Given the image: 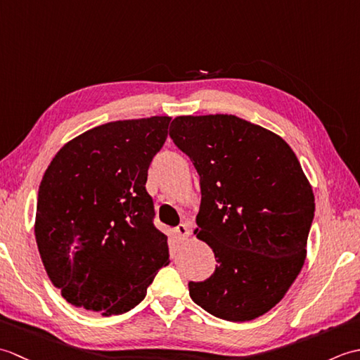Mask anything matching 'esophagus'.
I'll return each mask as SVG.
<instances>
[{
  "instance_id": "34e87169",
  "label": "esophagus",
  "mask_w": 360,
  "mask_h": 360,
  "mask_svg": "<svg viewBox=\"0 0 360 360\" xmlns=\"http://www.w3.org/2000/svg\"><path fill=\"white\" fill-rule=\"evenodd\" d=\"M176 233H178L181 240H187L190 236V229L187 224H179L178 227H176Z\"/></svg>"
}]
</instances>
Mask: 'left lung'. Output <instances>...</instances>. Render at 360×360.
I'll use <instances>...</instances> for the list:
<instances>
[{
    "label": "left lung",
    "mask_w": 360,
    "mask_h": 360,
    "mask_svg": "<svg viewBox=\"0 0 360 360\" xmlns=\"http://www.w3.org/2000/svg\"><path fill=\"white\" fill-rule=\"evenodd\" d=\"M170 137L200 174L195 235L217 258L212 277L188 283L192 300L227 322L272 309L307 259L314 193L292 148L233 114L178 116Z\"/></svg>",
    "instance_id": "obj_1"
}]
</instances>
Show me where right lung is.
<instances>
[{
	"label": "right lung",
	"instance_id": "obj_1",
	"mask_svg": "<svg viewBox=\"0 0 360 360\" xmlns=\"http://www.w3.org/2000/svg\"><path fill=\"white\" fill-rule=\"evenodd\" d=\"M172 117L116 120L66 142L38 188L35 240L52 285L68 303L119 316L143 300L170 263L145 190Z\"/></svg>",
	"mask_w": 360,
	"mask_h": 360
}]
</instances>
